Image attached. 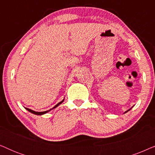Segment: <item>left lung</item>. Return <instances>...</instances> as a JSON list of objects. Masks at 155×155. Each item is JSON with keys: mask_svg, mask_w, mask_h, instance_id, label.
<instances>
[{"mask_svg": "<svg viewBox=\"0 0 155 155\" xmlns=\"http://www.w3.org/2000/svg\"><path fill=\"white\" fill-rule=\"evenodd\" d=\"M129 110H130V109H129ZM129 110H128V111H129ZM127 111H126V112H127Z\"/></svg>", "mask_w": 155, "mask_h": 155, "instance_id": "1", "label": "left lung"}]
</instances>
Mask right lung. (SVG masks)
I'll return each mask as SVG.
<instances>
[{
	"mask_svg": "<svg viewBox=\"0 0 155 155\" xmlns=\"http://www.w3.org/2000/svg\"><path fill=\"white\" fill-rule=\"evenodd\" d=\"M63 101H64V99H63V101H61V102H59V103L57 104H56V106H55L54 107H53L51 109H55V108H56L57 107H58V106L59 104H61L62 103ZM26 109L27 110V111H29V112H31V113H32V114H36V115H42V114H44L47 113V112L49 111L50 110H51V109H50V110H48V111H42V112H37V111H33V110H31V109H27V108H26Z\"/></svg>",
	"mask_w": 155,
	"mask_h": 155,
	"instance_id": "1",
	"label": "right lung"
}]
</instances>
